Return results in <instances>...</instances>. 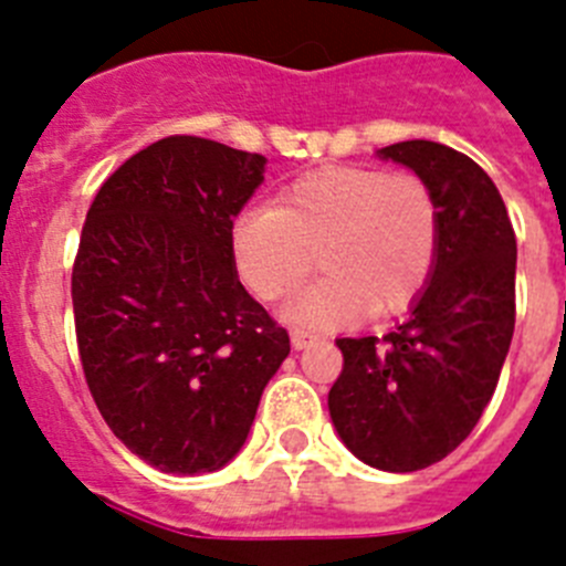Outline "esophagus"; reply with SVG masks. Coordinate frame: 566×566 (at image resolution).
Wrapping results in <instances>:
<instances>
[{"mask_svg": "<svg viewBox=\"0 0 566 566\" xmlns=\"http://www.w3.org/2000/svg\"><path fill=\"white\" fill-rule=\"evenodd\" d=\"M319 334H314V332H306V328H292V345L294 348H308V345H314V343H319Z\"/></svg>", "mask_w": 566, "mask_h": 566, "instance_id": "obj_1", "label": "esophagus"}]
</instances>
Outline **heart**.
<instances>
[{"mask_svg":"<svg viewBox=\"0 0 566 566\" xmlns=\"http://www.w3.org/2000/svg\"><path fill=\"white\" fill-rule=\"evenodd\" d=\"M437 195L413 172L326 167L254 207L234 223L232 254L243 286L277 303L312 274L323 280L289 300L303 326H345L365 312L385 317L411 306L439 252Z\"/></svg>","mask_w":566,"mask_h":566,"instance_id":"obj_1","label":"heart"}]
</instances>
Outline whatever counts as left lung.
<instances>
[{"label":"left lung","instance_id":"left-lung-1","mask_svg":"<svg viewBox=\"0 0 566 566\" xmlns=\"http://www.w3.org/2000/svg\"><path fill=\"white\" fill-rule=\"evenodd\" d=\"M433 189L442 218L428 286L385 337H343L328 413L371 468L411 473L470 437L496 391L516 326V232L502 195L468 155L437 142L379 149Z\"/></svg>","mask_w":566,"mask_h":566}]
</instances>
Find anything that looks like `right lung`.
<instances>
[{"label":"right lung","instance_id":"right-lung-1","mask_svg":"<svg viewBox=\"0 0 566 566\" xmlns=\"http://www.w3.org/2000/svg\"><path fill=\"white\" fill-rule=\"evenodd\" d=\"M266 158L169 135L109 175L73 263L84 379L109 431L178 476L243 448L289 334L238 280L232 227Z\"/></svg>","mask_w":566,"mask_h":566}]
</instances>
